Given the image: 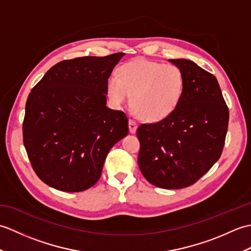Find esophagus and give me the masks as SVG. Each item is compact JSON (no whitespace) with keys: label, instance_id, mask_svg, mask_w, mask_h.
Instances as JSON below:
<instances>
[{"label":"esophagus","instance_id":"obj_1","mask_svg":"<svg viewBox=\"0 0 251 251\" xmlns=\"http://www.w3.org/2000/svg\"><path fill=\"white\" fill-rule=\"evenodd\" d=\"M128 125H129V131L131 132V134H135L136 130H137V123L134 120L129 119Z\"/></svg>","mask_w":251,"mask_h":251}]
</instances>
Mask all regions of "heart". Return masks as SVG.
Listing matches in <instances>:
<instances>
[{
  "mask_svg": "<svg viewBox=\"0 0 251 251\" xmlns=\"http://www.w3.org/2000/svg\"><path fill=\"white\" fill-rule=\"evenodd\" d=\"M185 85L184 73L174 63L136 59L117 70L106 81V93L113 104L129 100L142 119L157 122L178 105Z\"/></svg>",
  "mask_w": 251,
  "mask_h": 251,
  "instance_id": "1",
  "label": "heart"
}]
</instances>
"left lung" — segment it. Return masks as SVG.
Returning a JSON list of instances; mask_svg holds the SVG:
<instances>
[{"label":"left lung","mask_w":251,"mask_h":251,"mask_svg":"<svg viewBox=\"0 0 251 251\" xmlns=\"http://www.w3.org/2000/svg\"><path fill=\"white\" fill-rule=\"evenodd\" d=\"M184 73L178 105L165 119L137 128L138 165L149 182L163 189L195 183L220 158L228 108L214 74L188 59H169Z\"/></svg>","instance_id":"left-lung-1"}]
</instances>
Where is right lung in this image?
Instances as JSON below:
<instances>
[{"instance_id": "add662e5", "label": "right lung", "mask_w": 251, "mask_h": 251, "mask_svg": "<svg viewBox=\"0 0 251 251\" xmlns=\"http://www.w3.org/2000/svg\"><path fill=\"white\" fill-rule=\"evenodd\" d=\"M78 57L51 67L32 88L24 145L42 181L82 192L99 180L111 148L128 134V119L106 106V81L124 56Z\"/></svg>"}]
</instances>
